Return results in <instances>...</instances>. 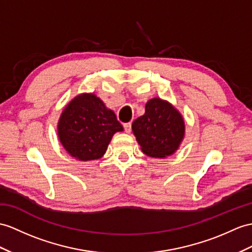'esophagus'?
<instances>
[{
  "instance_id": "1",
  "label": "esophagus",
  "mask_w": 252,
  "mask_h": 252,
  "mask_svg": "<svg viewBox=\"0 0 252 252\" xmlns=\"http://www.w3.org/2000/svg\"><path fill=\"white\" fill-rule=\"evenodd\" d=\"M124 129L127 133H130V131H131V123H126V124H124Z\"/></svg>"
}]
</instances>
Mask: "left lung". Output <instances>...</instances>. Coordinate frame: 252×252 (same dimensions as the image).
I'll return each instance as SVG.
<instances>
[{"instance_id": "8db88e82", "label": "left lung", "mask_w": 252, "mask_h": 252, "mask_svg": "<svg viewBox=\"0 0 252 252\" xmlns=\"http://www.w3.org/2000/svg\"><path fill=\"white\" fill-rule=\"evenodd\" d=\"M132 132L145 155L167 158L180 149L185 121L172 103L159 97L145 103V112L132 123Z\"/></svg>"}]
</instances>
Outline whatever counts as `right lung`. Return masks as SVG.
<instances>
[{"instance_id": "right-lung-1", "label": "right lung", "mask_w": 252, "mask_h": 252, "mask_svg": "<svg viewBox=\"0 0 252 252\" xmlns=\"http://www.w3.org/2000/svg\"><path fill=\"white\" fill-rule=\"evenodd\" d=\"M123 130L115 113L94 93H81L73 97L58 122L61 144L80 161L100 159L113 134Z\"/></svg>"}]
</instances>
